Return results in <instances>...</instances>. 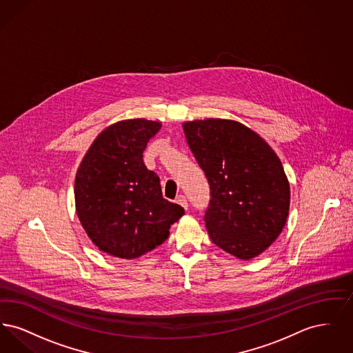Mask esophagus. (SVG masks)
<instances>
[{
	"label": "esophagus",
	"mask_w": 353,
	"mask_h": 353,
	"mask_svg": "<svg viewBox=\"0 0 353 353\" xmlns=\"http://www.w3.org/2000/svg\"><path fill=\"white\" fill-rule=\"evenodd\" d=\"M176 202H177L179 205H181L184 209H188V201H186V199H185V196H183V194H180V196L176 197Z\"/></svg>",
	"instance_id": "obj_1"
}]
</instances>
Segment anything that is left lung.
Returning <instances> with one entry per match:
<instances>
[{
  "label": "left lung",
  "mask_w": 353,
  "mask_h": 353,
  "mask_svg": "<svg viewBox=\"0 0 353 353\" xmlns=\"http://www.w3.org/2000/svg\"><path fill=\"white\" fill-rule=\"evenodd\" d=\"M186 141L210 186L205 225L214 245L239 259L265 252L285 228L290 184L269 144L226 119L186 121Z\"/></svg>",
  "instance_id": "1"
}]
</instances>
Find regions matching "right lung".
<instances>
[{
  "label": "right lung",
  "mask_w": 353,
  "mask_h": 353,
  "mask_svg": "<svg viewBox=\"0 0 353 353\" xmlns=\"http://www.w3.org/2000/svg\"><path fill=\"white\" fill-rule=\"evenodd\" d=\"M161 124L121 120L91 144L75 177L77 214L101 252L134 259L161 245L184 208L163 197L160 179L143 152Z\"/></svg>",
  "instance_id": "obj_1"
}]
</instances>
